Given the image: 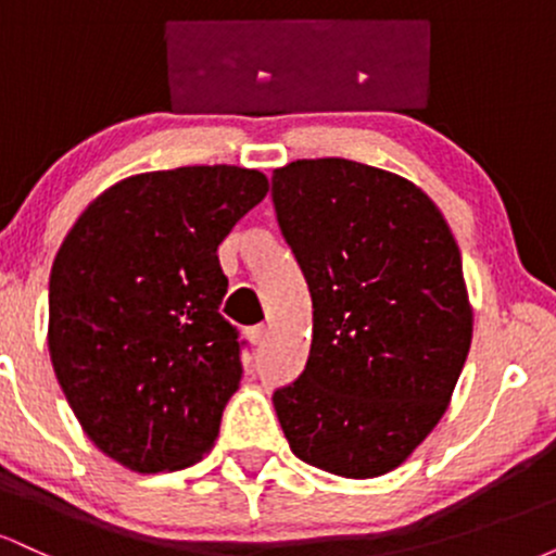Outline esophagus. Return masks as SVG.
Masks as SVG:
<instances>
[{
  "label": "esophagus",
  "instance_id": "esophagus-1",
  "mask_svg": "<svg viewBox=\"0 0 556 556\" xmlns=\"http://www.w3.org/2000/svg\"><path fill=\"white\" fill-rule=\"evenodd\" d=\"M248 337H251V342L256 344V348H264L266 340H269V329H266L264 324H258V327H251Z\"/></svg>",
  "mask_w": 556,
  "mask_h": 556
}]
</instances>
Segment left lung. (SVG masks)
I'll use <instances>...</instances> for the list:
<instances>
[{
    "instance_id": "left-lung-1",
    "label": "left lung",
    "mask_w": 556,
    "mask_h": 556,
    "mask_svg": "<svg viewBox=\"0 0 556 556\" xmlns=\"http://www.w3.org/2000/svg\"><path fill=\"white\" fill-rule=\"evenodd\" d=\"M277 225L314 303L303 374L274 410L303 463L374 478L444 416L470 350L460 248L424 190L350 159L271 175Z\"/></svg>"
}]
</instances>
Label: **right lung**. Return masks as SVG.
Masks as SVG:
<instances>
[{
    "instance_id": "obj_1",
    "label": "right lung",
    "mask_w": 556,
    "mask_h": 556,
    "mask_svg": "<svg viewBox=\"0 0 556 556\" xmlns=\"http://www.w3.org/2000/svg\"><path fill=\"white\" fill-rule=\"evenodd\" d=\"M266 190L261 172L227 164L146 172L96 198L62 242L52 366L83 431L125 468H188L219 437L245 342L219 314L216 248Z\"/></svg>"
}]
</instances>
